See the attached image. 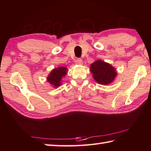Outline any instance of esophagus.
Returning <instances> with one entry per match:
<instances>
[{
    "label": "esophagus",
    "instance_id": "esophagus-1",
    "mask_svg": "<svg viewBox=\"0 0 151 151\" xmlns=\"http://www.w3.org/2000/svg\"><path fill=\"white\" fill-rule=\"evenodd\" d=\"M75 62L76 64H78V65H82V64H83V60H82L81 58H76Z\"/></svg>",
    "mask_w": 151,
    "mask_h": 151
}]
</instances>
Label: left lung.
<instances>
[{
  "label": "left lung",
  "mask_w": 151,
  "mask_h": 151,
  "mask_svg": "<svg viewBox=\"0 0 151 151\" xmlns=\"http://www.w3.org/2000/svg\"><path fill=\"white\" fill-rule=\"evenodd\" d=\"M91 71L97 83L101 85H108L115 78V69L109 63L98 60L91 65Z\"/></svg>",
  "instance_id": "8db88e82"
}]
</instances>
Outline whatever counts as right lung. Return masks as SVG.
<instances>
[{"mask_svg": "<svg viewBox=\"0 0 151 151\" xmlns=\"http://www.w3.org/2000/svg\"><path fill=\"white\" fill-rule=\"evenodd\" d=\"M66 74V68L58 67L52 70L47 78V81L55 87H58L60 85V81Z\"/></svg>", "mask_w": 151, "mask_h": 151, "instance_id": "1", "label": "right lung"}]
</instances>
